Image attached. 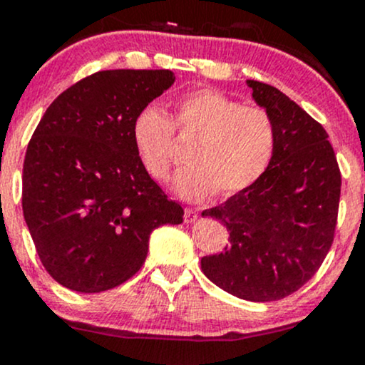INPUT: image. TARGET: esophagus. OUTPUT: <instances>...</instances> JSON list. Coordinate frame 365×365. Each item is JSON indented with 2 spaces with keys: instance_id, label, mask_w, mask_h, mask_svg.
<instances>
[{
  "instance_id": "34e87169",
  "label": "esophagus",
  "mask_w": 365,
  "mask_h": 365,
  "mask_svg": "<svg viewBox=\"0 0 365 365\" xmlns=\"http://www.w3.org/2000/svg\"><path fill=\"white\" fill-rule=\"evenodd\" d=\"M197 211L195 209L192 207H187L185 209V215H183V220H185V223H194V221H197Z\"/></svg>"
}]
</instances>
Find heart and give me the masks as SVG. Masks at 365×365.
Here are the masks:
<instances>
[{
  "instance_id": "b5f03b06",
  "label": "heart",
  "mask_w": 365,
  "mask_h": 365,
  "mask_svg": "<svg viewBox=\"0 0 365 365\" xmlns=\"http://www.w3.org/2000/svg\"><path fill=\"white\" fill-rule=\"evenodd\" d=\"M173 132L187 145V166L173 187L188 200L233 197L259 182L276 149V128L264 108L242 106L220 91L187 92L173 104L171 120L149 104L133 116L132 142L144 168L156 180L168 178L173 165Z\"/></svg>"
}]
</instances>
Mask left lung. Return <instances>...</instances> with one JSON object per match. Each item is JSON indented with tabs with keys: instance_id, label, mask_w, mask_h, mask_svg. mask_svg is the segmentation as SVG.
Segmentation results:
<instances>
[{
	"instance_id": "obj_1",
	"label": "left lung",
	"mask_w": 365,
	"mask_h": 365,
	"mask_svg": "<svg viewBox=\"0 0 365 365\" xmlns=\"http://www.w3.org/2000/svg\"><path fill=\"white\" fill-rule=\"evenodd\" d=\"M247 83L274 121V156L257 183L202 212L226 226L230 245L200 267L238 299L271 302L307 283L329 252L341 175L321 123L276 87Z\"/></svg>"
}]
</instances>
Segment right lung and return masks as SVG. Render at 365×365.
<instances>
[{"label":"right lung","mask_w":365,"mask_h":365,"mask_svg":"<svg viewBox=\"0 0 365 365\" xmlns=\"http://www.w3.org/2000/svg\"><path fill=\"white\" fill-rule=\"evenodd\" d=\"M173 82L170 70L96 72L61 92L37 125L22 209L41 262L63 287H118L142 267L153 230L183 221L132 142L133 116Z\"/></svg>","instance_id":"1"}]
</instances>
